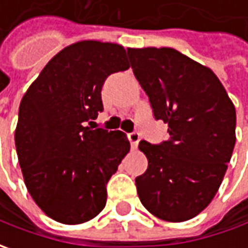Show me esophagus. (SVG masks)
Segmentation results:
<instances>
[{
    "mask_svg": "<svg viewBox=\"0 0 248 248\" xmlns=\"http://www.w3.org/2000/svg\"><path fill=\"white\" fill-rule=\"evenodd\" d=\"M128 140L129 143H131V148L137 149L138 148L139 140H140V137H139L138 132H131V134H128Z\"/></svg>",
    "mask_w": 248,
    "mask_h": 248,
    "instance_id": "1",
    "label": "esophagus"
}]
</instances>
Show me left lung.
<instances>
[{
  "instance_id": "left-lung-1",
  "label": "left lung",
  "mask_w": 248,
  "mask_h": 248,
  "mask_svg": "<svg viewBox=\"0 0 248 248\" xmlns=\"http://www.w3.org/2000/svg\"><path fill=\"white\" fill-rule=\"evenodd\" d=\"M131 67L170 139L139 142L148 170L137 176L140 203L184 222L211 203L236 142V110L214 72L172 48H127Z\"/></svg>"
}]
</instances>
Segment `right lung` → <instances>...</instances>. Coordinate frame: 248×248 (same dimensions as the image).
Here are the masks:
<instances>
[{
    "label": "right lung",
    "mask_w": 248,
    "mask_h": 248,
    "mask_svg": "<svg viewBox=\"0 0 248 248\" xmlns=\"http://www.w3.org/2000/svg\"><path fill=\"white\" fill-rule=\"evenodd\" d=\"M128 67L119 44H72L46 63L20 102L15 145L24 184L58 222H87L106 205V185L129 142L121 131L92 129L86 123L103 111L105 80Z\"/></svg>",
    "instance_id": "1"
}]
</instances>
